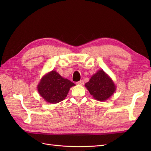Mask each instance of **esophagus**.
Instances as JSON below:
<instances>
[{
	"label": "esophagus",
	"instance_id": "1",
	"mask_svg": "<svg viewBox=\"0 0 151 151\" xmlns=\"http://www.w3.org/2000/svg\"><path fill=\"white\" fill-rule=\"evenodd\" d=\"M78 84H80V85H83L84 84V81L83 80H81L80 81H79L76 83Z\"/></svg>",
	"mask_w": 151,
	"mask_h": 151
}]
</instances>
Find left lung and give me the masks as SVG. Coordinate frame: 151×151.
<instances>
[{
  "label": "left lung",
  "mask_w": 151,
  "mask_h": 151,
  "mask_svg": "<svg viewBox=\"0 0 151 151\" xmlns=\"http://www.w3.org/2000/svg\"><path fill=\"white\" fill-rule=\"evenodd\" d=\"M85 86L93 97L99 101L107 100L116 91L114 83L103 70L93 75Z\"/></svg>",
  "instance_id": "8db88e82"
}]
</instances>
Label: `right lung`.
Instances as JSON below:
<instances>
[{
    "instance_id": "right-lung-1",
    "label": "right lung",
    "mask_w": 151,
    "mask_h": 151,
    "mask_svg": "<svg viewBox=\"0 0 151 151\" xmlns=\"http://www.w3.org/2000/svg\"><path fill=\"white\" fill-rule=\"evenodd\" d=\"M73 86V83L62 78L55 71H51L42 79L38 91L45 101L57 104L67 97L70 88Z\"/></svg>"
}]
</instances>
